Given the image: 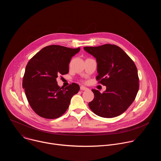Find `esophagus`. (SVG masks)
<instances>
[{
	"label": "esophagus",
	"instance_id": "obj_1",
	"mask_svg": "<svg viewBox=\"0 0 161 161\" xmlns=\"http://www.w3.org/2000/svg\"><path fill=\"white\" fill-rule=\"evenodd\" d=\"M80 90H88V88L84 86H80Z\"/></svg>",
	"mask_w": 161,
	"mask_h": 161
}]
</instances>
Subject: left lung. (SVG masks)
Returning <instances> with one entry per match:
<instances>
[{"instance_id":"8db88e82","label":"left lung","mask_w":161,"mask_h":161,"mask_svg":"<svg viewBox=\"0 0 161 161\" xmlns=\"http://www.w3.org/2000/svg\"><path fill=\"white\" fill-rule=\"evenodd\" d=\"M83 48L96 58L98 73L96 80L106 86L103 93L92 90L94 98L88 103L89 108L101 117L120 115L133 103L139 90V77L134 62L114 44Z\"/></svg>"}]
</instances>
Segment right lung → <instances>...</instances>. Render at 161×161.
Instances as JSON below:
<instances>
[{"mask_svg":"<svg viewBox=\"0 0 161 161\" xmlns=\"http://www.w3.org/2000/svg\"><path fill=\"white\" fill-rule=\"evenodd\" d=\"M80 50V48L50 45L27 63L22 86L31 107L39 116L48 119L60 117L79 92L80 86L75 83L60 88L57 78L68 73L71 59Z\"/></svg>","mask_w":161,"mask_h":161,"instance_id":"obj_1","label":"right lung"}]
</instances>
